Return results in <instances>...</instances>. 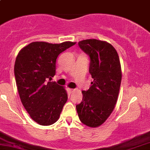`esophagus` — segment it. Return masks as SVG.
I'll use <instances>...</instances> for the list:
<instances>
[{
    "instance_id": "obj_1",
    "label": "esophagus",
    "mask_w": 150,
    "mask_h": 150,
    "mask_svg": "<svg viewBox=\"0 0 150 150\" xmlns=\"http://www.w3.org/2000/svg\"><path fill=\"white\" fill-rule=\"evenodd\" d=\"M68 91L70 92V93H72V92H74V91H75V89H73V88H68Z\"/></svg>"
}]
</instances>
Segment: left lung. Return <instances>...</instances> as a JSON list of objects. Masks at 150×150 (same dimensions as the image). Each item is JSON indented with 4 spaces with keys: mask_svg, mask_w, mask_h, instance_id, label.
<instances>
[{
    "mask_svg": "<svg viewBox=\"0 0 150 150\" xmlns=\"http://www.w3.org/2000/svg\"><path fill=\"white\" fill-rule=\"evenodd\" d=\"M79 47L90 56L89 73L92 86L82 91V100L76 106L82 123L96 128L105 123L117 103L122 79L117 52L111 44L97 39L79 42Z\"/></svg>",
    "mask_w": 150,
    "mask_h": 150,
    "instance_id": "left-lung-1",
    "label": "left lung"
}]
</instances>
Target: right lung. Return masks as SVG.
Wrapping results in <instances>:
<instances>
[{"label": "right lung", "instance_id": "right-lung-1", "mask_svg": "<svg viewBox=\"0 0 150 150\" xmlns=\"http://www.w3.org/2000/svg\"><path fill=\"white\" fill-rule=\"evenodd\" d=\"M76 42H34L19 51L14 73L21 103L38 124L49 126L59 120L68 100L64 87L47 82L56 74V59Z\"/></svg>", "mask_w": 150, "mask_h": 150}]
</instances>
